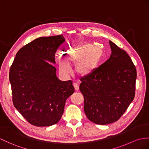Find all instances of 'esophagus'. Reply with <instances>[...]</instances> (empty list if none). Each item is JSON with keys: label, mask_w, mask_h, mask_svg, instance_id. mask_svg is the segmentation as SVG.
Wrapping results in <instances>:
<instances>
[{"label": "esophagus", "mask_w": 149, "mask_h": 149, "mask_svg": "<svg viewBox=\"0 0 149 149\" xmlns=\"http://www.w3.org/2000/svg\"><path fill=\"white\" fill-rule=\"evenodd\" d=\"M73 85H74V87L75 90H77V91H78V90H79V85L78 84V83H74Z\"/></svg>", "instance_id": "34e87169"}]
</instances>
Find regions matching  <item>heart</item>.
<instances>
[{
  "label": "heart",
  "mask_w": 149,
  "mask_h": 149,
  "mask_svg": "<svg viewBox=\"0 0 149 149\" xmlns=\"http://www.w3.org/2000/svg\"><path fill=\"white\" fill-rule=\"evenodd\" d=\"M102 57L99 47L91 44L77 45L69 49L66 54V61L59 58V68L62 74L67 76L71 72L68 64H76L75 70L81 77H87L97 68Z\"/></svg>",
  "instance_id": "heart-1"
}]
</instances>
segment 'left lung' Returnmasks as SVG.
Here are the masks:
<instances>
[{
	"label": "left lung",
	"mask_w": 149,
	"mask_h": 149,
	"mask_svg": "<svg viewBox=\"0 0 149 149\" xmlns=\"http://www.w3.org/2000/svg\"><path fill=\"white\" fill-rule=\"evenodd\" d=\"M109 42V59L82 78L79 85L87 118L102 125L118 121L125 113L135 97L136 79L135 66L128 54Z\"/></svg>",
	"instance_id": "8db88e82"
}]
</instances>
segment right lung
<instances>
[{"label":"right lung","mask_w":149,"mask_h":149,"mask_svg":"<svg viewBox=\"0 0 149 149\" xmlns=\"http://www.w3.org/2000/svg\"><path fill=\"white\" fill-rule=\"evenodd\" d=\"M63 35L40 37L23 47L9 72L14 107L36 126L59 122L68 98L74 92L72 81L56 76L55 53L64 43Z\"/></svg>","instance_id":"obj_1"}]
</instances>
